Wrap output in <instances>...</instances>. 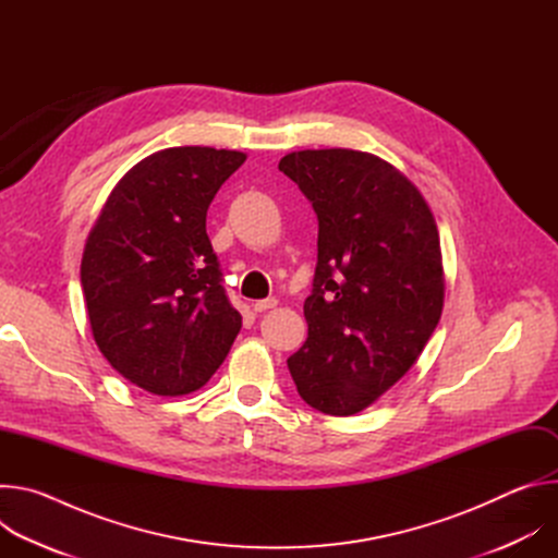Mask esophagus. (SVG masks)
Segmentation results:
<instances>
[{"instance_id": "1", "label": "esophagus", "mask_w": 558, "mask_h": 558, "mask_svg": "<svg viewBox=\"0 0 558 558\" xmlns=\"http://www.w3.org/2000/svg\"><path fill=\"white\" fill-rule=\"evenodd\" d=\"M274 306H278V300H276V298H267V300H256V302L252 304L254 313H263V311H269V308H274Z\"/></svg>"}]
</instances>
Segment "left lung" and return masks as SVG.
<instances>
[{
  "label": "left lung",
  "mask_w": 558,
  "mask_h": 558,
  "mask_svg": "<svg viewBox=\"0 0 558 558\" xmlns=\"http://www.w3.org/2000/svg\"><path fill=\"white\" fill-rule=\"evenodd\" d=\"M317 214V267L304 300L308 338L287 364L302 400L349 417L379 400L422 355L444 308L435 216L384 158L300 149L280 158Z\"/></svg>",
  "instance_id": "1"
}]
</instances>
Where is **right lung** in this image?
Masks as SVG:
<instances>
[{
    "label": "right lung",
    "instance_id": "add662e5",
    "mask_svg": "<svg viewBox=\"0 0 558 558\" xmlns=\"http://www.w3.org/2000/svg\"><path fill=\"white\" fill-rule=\"evenodd\" d=\"M245 161L235 149H158L123 174L88 233L82 287L95 342L147 392L177 397L205 386L243 327L205 220Z\"/></svg>",
    "mask_w": 558,
    "mask_h": 558
}]
</instances>
